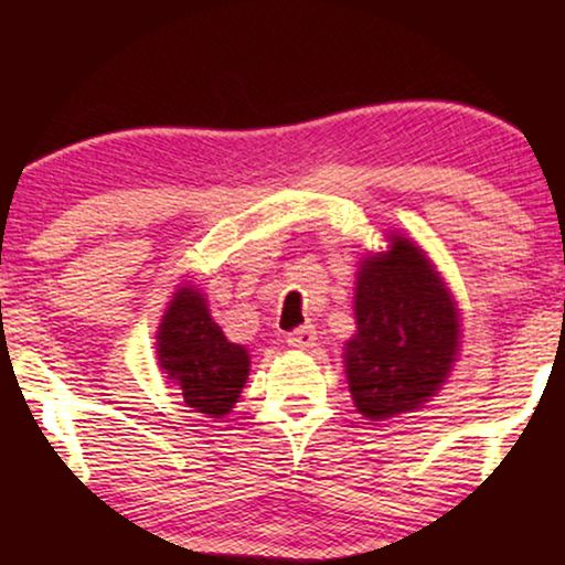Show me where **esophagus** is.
<instances>
[{
  "label": "esophagus",
  "instance_id": "1",
  "mask_svg": "<svg viewBox=\"0 0 565 565\" xmlns=\"http://www.w3.org/2000/svg\"><path fill=\"white\" fill-rule=\"evenodd\" d=\"M316 340H319V334H316L313 327H300V329H295V332L287 334L289 345L300 348V350H310L316 345Z\"/></svg>",
  "mask_w": 565,
  "mask_h": 565
}]
</instances>
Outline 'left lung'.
<instances>
[{
    "instance_id": "1",
    "label": "left lung",
    "mask_w": 565,
    "mask_h": 565,
    "mask_svg": "<svg viewBox=\"0 0 565 565\" xmlns=\"http://www.w3.org/2000/svg\"><path fill=\"white\" fill-rule=\"evenodd\" d=\"M385 238L355 270V334L342 348L353 404L372 423L433 401L462 348V313L436 263L406 233Z\"/></svg>"
}]
</instances>
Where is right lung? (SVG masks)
<instances>
[{
    "label": "right lung",
    "instance_id": "obj_1",
    "mask_svg": "<svg viewBox=\"0 0 565 565\" xmlns=\"http://www.w3.org/2000/svg\"><path fill=\"white\" fill-rule=\"evenodd\" d=\"M159 369L193 412L220 419L231 414L249 377V350L231 342L212 319L206 295L193 284L172 291L157 329Z\"/></svg>",
    "mask_w": 565,
    "mask_h": 565
}]
</instances>
